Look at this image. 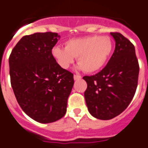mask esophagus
<instances>
[{"label": "esophagus", "instance_id": "34e87169", "mask_svg": "<svg viewBox=\"0 0 148 148\" xmlns=\"http://www.w3.org/2000/svg\"><path fill=\"white\" fill-rule=\"evenodd\" d=\"M74 80H80V79H81V76H80V75H77V74H74Z\"/></svg>", "mask_w": 148, "mask_h": 148}]
</instances>
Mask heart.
<instances>
[{
	"instance_id": "heart-1",
	"label": "heart",
	"mask_w": 148,
	"mask_h": 148,
	"mask_svg": "<svg viewBox=\"0 0 148 148\" xmlns=\"http://www.w3.org/2000/svg\"><path fill=\"white\" fill-rule=\"evenodd\" d=\"M114 49L108 36H87L68 40L64 48L53 47L52 55L61 68L66 69L77 57L79 68L86 73H94L105 66Z\"/></svg>"
}]
</instances>
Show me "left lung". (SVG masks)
I'll return each instance as SVG.
<instances>
[{"label": "left lung", "instance_id": "1", "mask_svg": "<svg viewBox=\"0 0 148 148\" xmlns=\"http://www.w3.org/2000/svg\"><path fill=\"white\" fill-rule=\"evenodd\" d=\"M115 49L106 66L98 74L84 76V92L89 113L99 120H110L129 106L137 89L139 64L135 47L123 34L111 32Z\"/></svg>", "mask_w": 148, "mask_h": 148}]
</instances>
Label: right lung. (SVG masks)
<instances>
[{"instance_id": "1", "label": "right lung", "mask_w": 148, "mask_h": 148, "mask_svg": "<svg viewBox=\"0 0 148 148\" xmlns=\"http://www.w3.org/2000/svg\"><path fill=\"white\" fill-rule=\"evenodd\" d=\"M59 36L34 33L22 37L9 58L10 83L22 110L41 123L59 120L67 110L74 74L52 55Z\"/></svg>"}]
</instances>
